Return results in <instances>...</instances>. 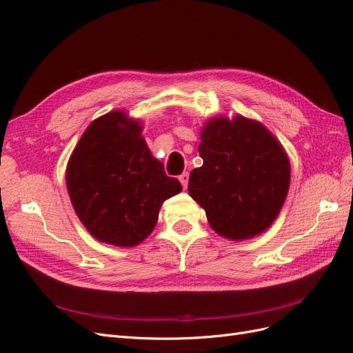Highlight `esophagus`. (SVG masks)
I'll return each mask as SVG.
<instances>
[{
  "label": "esophagus",
  "instance_id": "obj_1",
  "mask_svg": "<svg viewBox=\"0 0 353 353\" xmlns=\"http://www.w3.org/2000/svg\"><path fill=\"white\" fill-rule=\"evenodd\" d=\"M188 178H190L188 172H184V174H181V175H179V183L183 184V187H184V188H187V185H188Z\"/></svg>",
  "mask_w": 353,
  "mask_h": 353
}]
</instances>
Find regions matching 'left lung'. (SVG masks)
<instances>
[{"mask_svg": "<svg viewBox=\"0 0 353 353\" xmlns=\"http://www.w3.org/2000/svg\"><path fill=\"white\" fill-rule=\"evenodd\" d=\"M203 165L188 193L206 210L219 236L245 240L268 230L290 185V163L280 141L244 116L213 117L201 130Z\"/></svg>", "mask_w": 353, "mask_h": 353, "instance_id": "left-lung-1", "label": "left lung"}]
</instances>
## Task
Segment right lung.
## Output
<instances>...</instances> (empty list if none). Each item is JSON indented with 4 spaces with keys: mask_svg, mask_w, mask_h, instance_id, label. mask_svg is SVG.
I'll return each instance as SVG.
<instances>
[{
    "mask_svg": "<svg viewBox=\"0 0 353 353\" xmlns=\"http://www.w3.org/2000/svg\"><path fill=\"white\" fill-rule=\"evenodd\" d=\"M125 112L95 119L70 156L66 185L81 222L94 239L119 248L152 234L162 203L183 187L165 174Z\"/></svg>",
    "mask_w": 353,
    "mask_h": 353,
    "instance_id": "right-lung-1",
    "label": "right lung"
}]
</instances>
